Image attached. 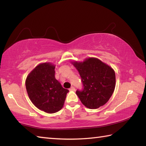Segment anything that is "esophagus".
<instances>
[{
  "label": "esophagus",
  "mask_w": 146,
  "mask_h": 146,
  "mask_svg": "<svg viewBox=\"0 0 146 146\" xmlns=\"http://www.w3.org/2000/svg\"><path fill=\"white\" fill-rule=\"evenodd\" d=\"M75 88L74 87H71L70 89V91H75Z\"/></svg>",
  "instance_id": "1"
}]
</instances>
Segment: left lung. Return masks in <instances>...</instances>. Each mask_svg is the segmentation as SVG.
Wrapping results in <instances>:
<instances>
[{"instance_id":"obj_1","label":"left lung","mask_w":146,"mask_h":146,"mask_svg":"<svg viewBox=\"0 0 146 146\" xmlns=\"http://www.w3.org/2000/svg\"><path fill=\"white\" fill-rule=\"evenodd\" d=\"M78 70L84 89L76 94L84 106L96 109L107 103L115 87V74L113 69L95 57H89L83 62H71Z\"/></svg>"}]
</instances>
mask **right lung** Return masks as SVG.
Listing matches in <instances>:
<instances>
[{
	"mask_svg": "<svg viewBox=\"0 0 146 146\" xmlns=\"http://www.w3.org/2000/svg\"><path fill=\"white\" fill-rule=\"evenodd\" d=\"M55 66L50 62L38 64L27 76L29 98L38 109L53 113L61 110L69 91L55 77Z\"/></svg>",
	"mask_w": 146,
	"mask_h": 146,
	"instance_id": "1",
	"label": "right lung"
}]
</instances>
